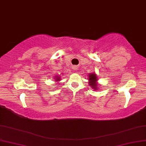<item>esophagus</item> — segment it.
<instances>
[{
    "instance_id": "34e87169",
    "label": "esophagus",
    "mask_w": 146,
    "mask_h": 146,
    "mask_svg": "<svg viewBox=\"0 0 146 146\" xmlns=\"http://www.w3.org/2000/svg\"><path fill=\"white\" fill-rule=\"evenodd\" d=\"M73 69L76 71V70H78V67L76 66H73Z\"/></svg>"
}]
</instances>
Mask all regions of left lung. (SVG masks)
I'll return each instance as SVG.
<instances>
[{
  "label": "left lung",
  "mask_w": 146,
  "mask_h": 146,
  "mask_svg": "<svg viewBox=\"0 0 146 146\" xmlns=\"http://www.w3.org/2000/svg\"><path fill=\"white\" fill-rule=\"evenodd\" d=\"M89 86H91L92 88L95 89V90H97L98 84H96V82H97V77H96V75L95 73L89 74Z\"/></svg>",
  "instance_id": "1"
}]
</instances>
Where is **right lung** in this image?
I'll list each match as a JSON object with an SVG mask.
<instances>
[{
    "label": "right lung",
    "instance_id": "add662e5",
    "mask_svg": "<svg viewBox=\"0 0 146 146\" xmlns=\"http://www.w3.org/2000/svg\"><path fill=\"white\" fill-rule=\"evenodd\" d=\"M56 78H56L55 80L57 81V82H58V81H60V78L59 76H57V77H56Z\"/></svg>",
    "mask_w": 146,
    "mask_h": 146
}]
</instances>
